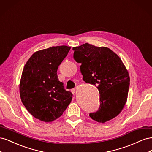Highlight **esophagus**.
<instances>
[{
  "label": "esophagus",
  "mask_w": 152,
  "mask_h": 152,
  "mask_svg": "<svg viewBox=\"0 0 152 152\" xmlns=\"http://www.w3.org/2000/svg\"><path fill=\"white\" fill-rule=\"evenodd\" d=\"M76 89H77V88H74V89H72L71 90V91H72V93L73 94H74V93H75V91H76Z\"/></svg>",
  "instance_id": "1"
}]
</instances>
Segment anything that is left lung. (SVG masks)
I'll return each mask as SVG.
<instances>
[{"label":"left lung","mask_w":152,"mask_h":152,"mask_svg":"<svg viewBox=\"0 0 152 152\" xmlns=\"http://www.w3.org/2000/svg\"><path fill=\"white\" fill-rule=\"evenodd\" d=\"M73 58L81 64L80 72L86 83L97 86L100 107L90 117L104 123L117 117L125 105L129 87L128 71L118 55L106 47L86 43L73 48Z\"/></svg>","instance_id":"1"}]
</instances>
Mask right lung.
Listing matches in <instances>:
<instances>
[{"instance_id":"obj_1","label":"right lung","mask_w":152,"mask_h":152,"mask_svg":"<svg viewBox=\"0 0 152 152\" xmlns=\"http://www.w3.org/2000/svg\"><path fill=\"white\" fill-rule=\"evenodd\" d=\"M70 47H50L36 51L26 63L20 84L21 102L35 118L45 122L62 115L72 93L64 89L57 70Z\"/></svg>"}]
</instances>
